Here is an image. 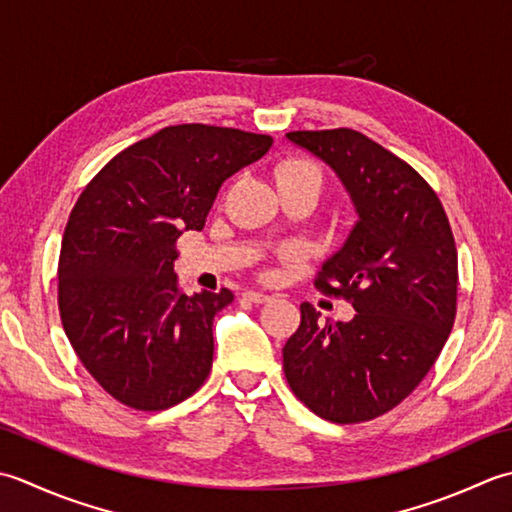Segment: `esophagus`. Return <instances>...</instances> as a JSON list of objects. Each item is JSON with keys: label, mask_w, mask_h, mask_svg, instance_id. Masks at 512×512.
Wrapping results in <instances>:
<instances>
[{"label": "esophagus", "mask_w": 512, "mask_h": 512, "mask_svg": "<svg viewBox=\"0 0 512 512\" xmlns=\"http://www.w3.org/2000/svg\"><path fill=\"white\" fill-rule=\"evenodd\" d=\"M247 300H252V302H256V305H265V302H269L271 300V296H267V294H263V291H245L243 294Z\"/></svg>", "instance_id": "esophagus-1"}]
</instances>
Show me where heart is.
<instances>
[{
    "instance_id": "heart-1",
    "label": "heart",
    "mask_w": 512,
    "mask_h": 512,
    "mask_svg": "<svg viewBox=\"0 0 512 512\" xmlns=\"http://www.w3.org/2000/svg\"><path fill=\"white\" fill-rule=\"evenodd\" d=\"M274 179L280 194L294 192V190H307L318 196L322 185H325V176H322L318 163L305 159V156H285L283 161H278L274 168ZM298 256L300 252L296 247H285L278 252L280 260H296ZM267 276H271V271H267Z\"/></svg>"
}]
</instances>
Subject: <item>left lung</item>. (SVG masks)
<instances>
[{
	"mask_svg": "<svg viewBox=\"0 0 512 512\" xmlns=\"http://www.w3.org/2000/svg\"><path fill=\"white\" fill-rule=\"evenodd\" d=\"M287 139L325 161L356 207L358 223L316 287L347 298L358 314L320 325L302 302L300 327L283 349L285 378L322 420L367 422L413 393L448 340L455 238L433 187L362 132L298 130Z\"/></svg>",
	"mask_w": 512,
	"mask_h": 512,
	"instance_id": "8db88e82",
	"label": "left lung"
}]
</instances>
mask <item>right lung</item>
I'll list each match as a JSON object with an SVG mask.
<instances>
[{
  "mask_svg": "<svg viewBox=\"0 0 512 512\" xmlns=\"http://www.w3.org/2000/svg\"><path fill=\"white\" fill-rule=\"evenodd\" d=\"M267 134L183 123L137 141L81 192L59 254V314L83 367L114 400L163 411L201 389L214 316L229 289L185 296L176 241L201 232L229 176L258 161Z\"/></svg>",
  "mask_w": 512,
  "mask_h": 512,
  "instance_id": "right-lung-1",
  "label": "right lung"
}]
</instances>
